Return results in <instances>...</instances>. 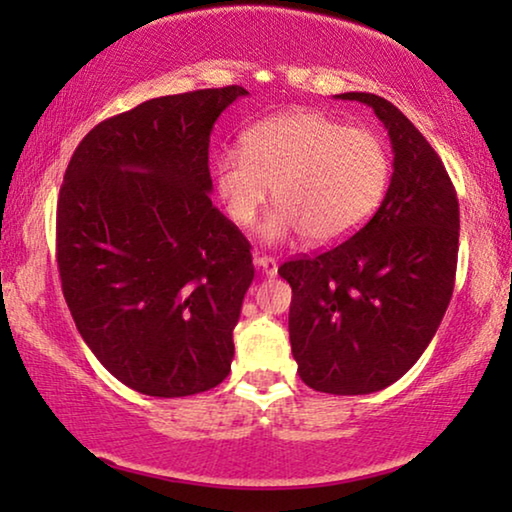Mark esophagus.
Instances as JSON below:
<instances>
[{
    "label": "esophagus",
    "instance_id": "1",
    "mask_svg": "<svg viewBox=\"0 0 512 512\" xmlns=\"http://www.w3.org/2000/svg\"><path fill=\"white\" fill-rule=\"evenodd\" d=\"M254 263H256V268L263 272V275H268V277L277 275V261H275V258H272V256H261V254H256Z\"/></svg>",
    "mask_w": 512,
    "mask_h": 512
}]
</instances>
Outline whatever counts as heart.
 Listing matches in <instances>:
<instances>
[{
    "label": "heart",
    "mask_w": 512,
    "mask_h": 512,
    "mask_svg": "<svg viewBox=\"0 0 512 512\" xmlns=\"http://www.w3.org/2000/svg\"><path fill=\"white\" fill-rule=\"evenodd\" d=\"M214 179L237 226H251L275 188L277 209L263 223V240L305 235L331 247L359 233L380 209L391 156L375 130L298 109L249 128L242 149H226L216 160Z\"/></svg>",
    "instance_id": "heart-1"
}]
</instances>
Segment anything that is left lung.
Here are the masks:
<instances>
[{
	"instance_id": "obj_1",
	"label": "left lung",
	"mask_w": 512,
	"mask_h": 512,
	"mask_svg": "<svg viewBox=\"0 0 512 512\" xmlns=\"http://www.w3.org/2000/svg\"><path fill=\"white\" fill-rule=\"evenodd\" d=\"M389 132L394 174L359 233L279 265L291 284V352L300 380L335 396L373 394L408 373L450 305L459 254V202L443 160L403 111L373 93Z\"/></svg>"
}]
</instances>
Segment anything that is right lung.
Returning <instances> with one entry per match:
<instances>
[{"label": "right lung", "mask_w": 512, "mask_h": 512, "mask_svg": "<svg viewBox=\"0 0 512 512\" xmlns=\"http://www.w3.org/2000/svg\"><path fill=\"white\" fill-rule=\"evenodd\" d=\"M242 86L142 102L95 125L60 186L55 249L67 307L125 387L179 398L230 373L251 244L212 205L209 135Z\"/></svg>", "instance_id": "obj_1"}]
</instances>
